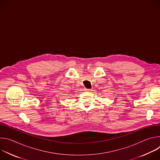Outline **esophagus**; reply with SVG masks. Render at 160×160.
<instances>
[{"label":"esophagus","mask_w":160,"mask_h":160,"mask_svg":"<svg viewBox=\"0 0 160 160\" xmlns=\"http://www.w3.org/2000/svg\"><path fill=\"white\" fill-rule=\"evenodd\" d=\"M85 90L86 91H87V92H90V91L92 90L91 89H88V88H85Z\"/></svg>","instance_id":"esophagus-1"}]
</instances>
